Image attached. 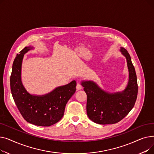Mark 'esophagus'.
<instances>
[{
	"mask_svg": "<svg viewBox=\"0 0 154 154\" xmlns=\"http://www.w3.org/2000/svg\"><path fill=\"white\" fill-rule=\"evenodd\" d=\"M82 88V85L80 84H79V83H77V86H76V88H77V90H80Z\"/></svg>",
	"mask_w": 154,
	"mask_h": 154,
	"instance_id": "34e87169",
	"label": "esophagus"
}]
</instances>
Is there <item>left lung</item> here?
<instances>
[{"instance_id": "left-lung-1", "label": "left lung", "mask_w": 154, "mask_h": 154, "mask_svg": "<svg viewBox=\"0 0 154 154\" xmlns=\"http://www.w3.org/2000/svg\"><path fill=\"white\" fill-rule=\"evenodd\" d=\"M120 52L125 57L129 79L125 89L121 92L109 93L102 90L93 81H82L87 96V114L99 124H113L122 120L134 107L138 93L137 75L131 56L124 48Z\"/></svg>"}]
</instances>
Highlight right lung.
<instances>
[{
	"label": "right lung",
	"mask_w": 154,
	"mask_h": 154,
	"mask_svg": "<svg viewBox=\"0 0 154 154\" xmlns=\"http://www.w3.org/2000/svg\"><path fill=\"white\" fill-rule=\"evenodd\" d=\"M32 48L26 47L14 59L10 79L11 93L17 109L27 122L48 127L62 118L66 103L75 92L77 84L73 80L44 95L30 94L21 81V67L23 55Z\"/></svg>",
	"instance_id": "obj_1"
}]
</instances>
